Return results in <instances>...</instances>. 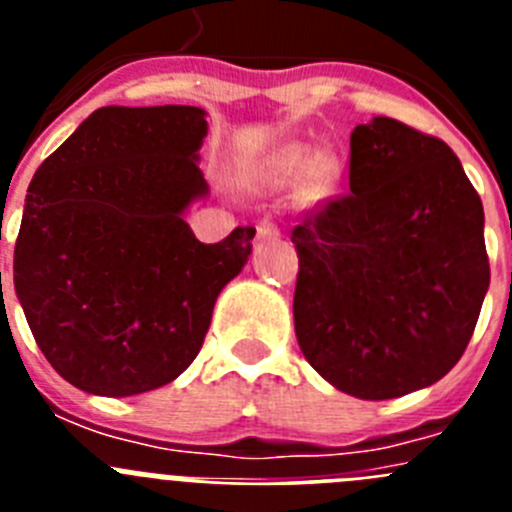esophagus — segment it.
Instances as JSON below:
<instances>
[{"label":"esophagus","mask_w":512,"mask_h":512,"mask_svg":"<svg viewBox=\"0 0 512 512\" xmlns=\"http://www.w3.org/2000/svg\"><path fill=\"white\" fill-rule=\"evenodd\" d=\"M256 233H259V238H277L279 225L271 223V220H261V223L256 225Z\"/></svg>","instance_id":"obj_1"}]
</instances>
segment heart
Here are the masks:
<instances>
[{
  "instance_id": "obj_1",
  "label": "heart",
  "mask_w": 512,
  "mask_h": 512,
  "mask_svg": "<svg viewBox=\"0 0 512 512\" xmlns=\"http://www.w3.org/2000/svg\"><path fill=\"white\" fill-rule=\"evenodd\" d=\"M307 169V184L315 194H325L336 179V161L330 156H315L312 161L310 151L300 146H292L277 158V171L282 176H297Z\"/></svg>"
}]
</instances>
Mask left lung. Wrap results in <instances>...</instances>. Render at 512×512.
Instances as JSON below:
<instances>
[{
	"mask_svg": "<svg viewBox=\"0 0 512 512\" xmlns=\"http://www.w3.org/2000/svg\"><path fill=\"white\" fill-rule=\"evenodd\" d=\"M295 333L310 366L361 400L449 374L490 287L485 212L441 138L392 117L356 125L348 192L292 230Z\"/></svg>",
	"mask_w": 512,
	"mask_h": 512,
	"instance_id": "1",
	"label": "left lung"
}]
</instances>
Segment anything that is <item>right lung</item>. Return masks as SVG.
I'll return each mask as SVG.
<instances>
[{
  "label": "right lung",
  "mask_w": 512,
  "mask_h": 512,
  "mask_svg": "<svg viewBox=\"0 0 512 512\" xmlns=\"http://www.w3.org/2000/svg\"><path fill=\"white\" fill-rule=\"evenodd\" d=\"M205 135L200 107H99L27 187L17 297L48 364L79 390L128 397L174 382L248 261L251 225L200 243L184 223L207 194Z\"/></svg>",
  "instance_id": "right-lung-1"
}]
</instances>
